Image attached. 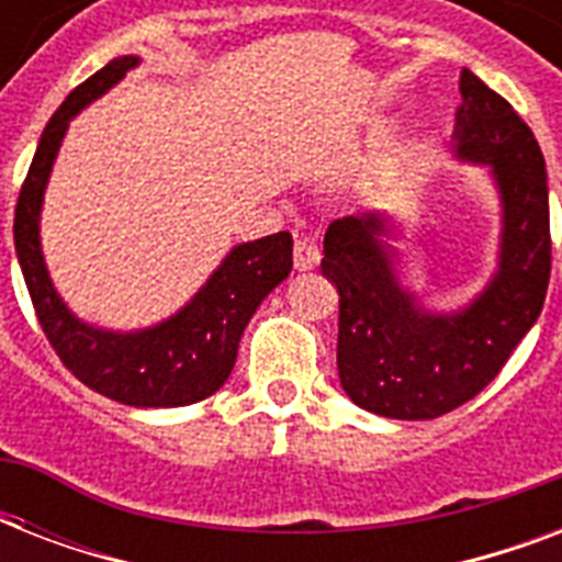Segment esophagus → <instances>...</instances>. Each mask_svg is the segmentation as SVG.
<instances>
[{"label": "esophagus", "mask_w": 562, "mask_h": 562, "mask_svg": "<svg viewBox=\"0 0 562 562\" xmlns=\"http://www.w3.org/2000/svg\"><path fill=\"white\" fill-rule=\"evenodd\" d=\"M321 262V247L312 238H297L294 241V268L297 271H312Z\"/></svg>", "instance_id": "1"}]
</instances>
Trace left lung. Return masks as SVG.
<instances>
[{"label": "left lung", "instance_id": "obj_1", "mask_svg": "<svg viewBox=\"0 0 562 562\" xmlns=\"http://www.w3.org/2000/svg\"><path fill=\"white\" fill-rule=\"evenodd\" d=\"M454 122L458 160L484 162L502 198L498 271L452 315H431L402 289L379 212L329 224L321 268L338 289V379L359 408L435 419L481 393L505 368L546 303L551 277L549 180L531 127L470 69Z\"/></svg>", "mask_w": 562, "mask_h": 562}]
</instances>
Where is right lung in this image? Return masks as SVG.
<instances>
[{
    "mask_svg": "<svg viewBox=\"0 0 562 562\" xmlns=\"http://www.w3.org/2000/svg\"><path fill=\"white\" fill-rule=\"evenodd\" d=\"M139 57L125 55L78 83L48 119L13 212V245L31 303L64 368L108 400L134 408H178L218 391L236 364L247 321L291 271L289 233L229 250L206 285L178 315L143 333H108L81 324L57 297L40 250V203L69 119L125 78Z\"/></svg>",
    "mask_w": 562,
    "mask_h": 562,
    "instance_id": "right-lung-1",
    "label": "right lung"
}]
</instances>
